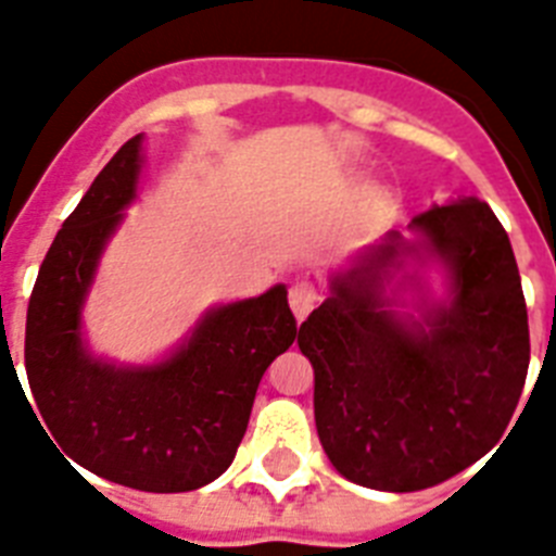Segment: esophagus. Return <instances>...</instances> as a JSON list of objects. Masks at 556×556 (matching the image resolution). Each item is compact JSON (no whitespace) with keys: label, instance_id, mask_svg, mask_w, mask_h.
Masks as SVG:
<instances>
[{"label":"esophagus","instance_id":"34e87169","mask_svg":"<svg viewBox=\"0 0 556 556\" xmlns=\"http://www.w3.org/2000/svg\"><path fill=\"white\" fill-rule=\"evenodd\" d=\"M288 300H291L293 316L302 321L311 311H314L316 302H319V288H316L311 279H296L291 286V296H288Z\"/></svg>","mask_w":556,"mask_h":556}]
</instances>
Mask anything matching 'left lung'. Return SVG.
<instances>
[{
    "label": "left lung",
    "instance_id": "obj_1",
    "mask_svg": "<svg viewBox=\"0 0 556 556\" xmlns=\"http://www.w3.org/2000/svg\"><path fill=\"white\" fill-rule=\"evenodd\" d=\"M409 228L452 270V302L427 325L379 300L399 235L333 279L302 321L314 365V415L330 464L358 486L418 492L464 472L506 432L529 372V314L506 228L464 198Z\"/></svg>",
    "mask_w": 556,
    "mask_h": 556
}]
</instances>
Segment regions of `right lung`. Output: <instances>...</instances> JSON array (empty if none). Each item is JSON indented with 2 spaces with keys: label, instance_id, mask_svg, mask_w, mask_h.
Listing matches in <instances>:
<instances>
[{
  "label": "right lung",
  "instance_id": "add662e5",
  "mask_svg": "<svg viewBox=\"0 0 556 556\" xmlns=\"http://www.w3.org/2000/svg\"><path fill=\"white\" fill-rule=\"evenodd\" d=\"M141 135L98 172L64 220L27 305L25 370L55 446L121 486L191 492L228 469L256 387L296 339L288 291L217 307L169 362L124 370L92 362L78 311L106 237L135 194ZM50 441V444H53Z\"/></svg>",
  "mask_w": 556,
  "mask_h": 556
}]
</instances>
